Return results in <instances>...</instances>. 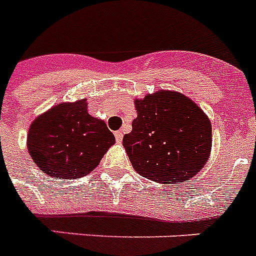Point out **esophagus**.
I'll return each mask as SVG.
<instances>
[{
  "instance_id": "esophagus-1",
  "label": "esophagus",
  "mask_w": 256,
  "mask_h": 256,
  "mask_svg": "<svg viewBox=\"0 0 256 256\" xmlns=\"http://www.w3.org/2000/svg\"><path fill=\"white\" fill-rule=\"evenodd\" d=\"M114 136H116V140H117V142H121L122 138H124V132H122L121 130H118V132H114Z\"/></svg>"
}]
</instances>
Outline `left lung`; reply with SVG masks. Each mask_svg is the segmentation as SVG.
Here are the masks:
<instances>
[{
    "label": "left lung",
    "instance_id": "obj_1",
    "mask_svg": "<svg viewBox=\"0 0 256 256\" xmlns=\"http://www.w3.org/2000/svg\"><path fill=\"white\" fill-rule=\"evenodd\" d=\"M138 117L124 146L139 175L178 184L197 175L212 147V124L202 110L178 92L159 90L135 100Z\"/></svg>",
    "mask_w": 256,
    "mask_h": 256
}]
</instances>
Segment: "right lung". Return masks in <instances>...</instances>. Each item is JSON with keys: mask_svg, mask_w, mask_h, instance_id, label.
Here are the masks:
<instances>
[{"mask_svg": "<svg viewBox=\"0 0 256 256\" xmlns=\"http://www.w3.org/2000/svg\"><path fill=\"white\" fill-rule=\"evenodd\" d=\"M116 142L106 124L88 114L86 101L59 104L30 126L27 150L47 175L78 178L92 172Z\"/></svg>", "mask_w": 256, "mask_h": 256, "instance_id": "right-lung-1", "label": "right lung"}]
</instances>
